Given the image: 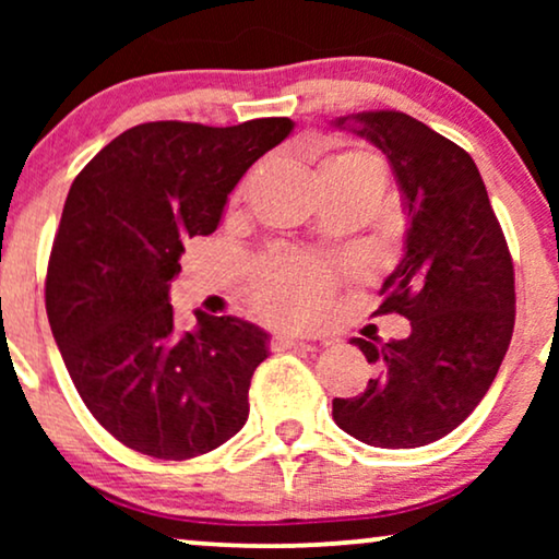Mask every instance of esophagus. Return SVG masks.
<instances>
[{
  "label": "esophagus",
  "mask_w": 559,
  "mask_h": 559,
  "mask_svg": "<svg viewBox=\"0 0 559 559\" xmlns=\"http://www.w3.org/2000/svg\"><path fill=\"white\" fill-rule=\"evenodd\" d=\"M274 348L277 350H316V343L297 338V335H274Z\"/></svg>",
  "instance_id": "1"
}]
</instances>
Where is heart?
Masks as SVG:
<instances>
[{
	"instance_id": "obj_1",
	"label": "heart",
	"mask_w": 559,
	"mask_h": 559,
	"mask_svg": "<svg viewBox=\"0 0 559 559\" xmlns=\"http://www.w3.org/2000/svg\"><path fill=\"white\" fill-rule=\"evenodd\" d=\"M331 170H373L381 175V165L366 152H338L323 159L318 173ZM328 293H331V274L323 264L272 257L259 266L257 300L266 316L285 323L316 318L323 310Z\"/></svg>"
}]
</instances>
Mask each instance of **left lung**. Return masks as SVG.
I'll list each match as a JSON object with an SVG mask.
<instances>
[{
    "mask_svg": "<svg viewBox=\"0 0 559 559\" xmlns=\"http://www.w3.org/2000/svg\"><path fill=\"white\" fill-rule=\"evenodd\" d=\"M384 152L407 209L404 257L384 280L379 316L409 320L407 338H354L377 377L333 400V419L373 448H419L453 432L499 373L514 333V264L476 163L409 114L338 117Z\"/></svg>",
    "mask_w": 559,
    "mask_h": 559,
    "instance_id": "8db88e82",
    "label": "left lung"
}]
</instances>
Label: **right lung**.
<instances>
[{"label": "right lung", "instance_id": "add662e5", "mask_svg": "<svg viewBox=\"0 0 559 559\" xmlns=\"http://www.w3.org/2000/svg\"><path fill=\"white\" fill-rule=\"evenodd\" d=\"M293 127L147 121L106 144L68 190L45 310L83 404L136 453L188 461L247 423L270 335L203 310L195 331H178L170 282L186 241L216 231L236 182Z\"/></svg>", "mask_w": 559, "mask_h": 559}]
</instances>
